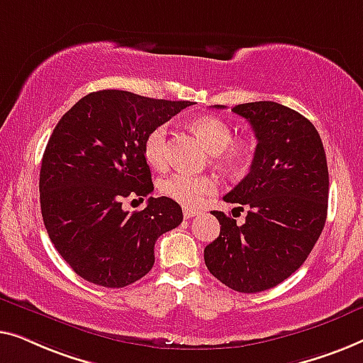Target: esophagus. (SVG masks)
<instances>
[{"label":"esophagus","instance_id":"esophagus-1","mask_svg":"<svg viewBox=\"0 0 363 363\" xmlns=\"http://www.w3.org/2000/svg\"><path fill=\"white\" fill-rule=\"evenodd\" d=\"M184 217L186 218H192V217H196V216H199V213H201V211H196V208H189V207H184Z\"/></svg>","mask_w":363,"mask_h":363}]
</instances>
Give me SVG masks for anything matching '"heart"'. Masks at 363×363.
Segmentation results:
<instances>
[{
	"label": "heart",
	"instance_id": "b5f03b06",
	"mask_svg": "<svg viewBox=\"0 0 363 363\" xmlns=\"http://www.w3.org/2000/svg\"><path fill=\"white\" fill-rule=\"evenodd\" d=\"M192 131L201 138L212 155H217L218 164L228 171H238L245 167L253 156V145L250 141H232V128L225 120L216 115L199 116L191 123ZM167 128L164 125L156 126L147 133L143 151L146 161L156 169L167 164ZM161 192L172 201L186 207H199L207 197L217 192V181L211 176H192L186 172H174L161 182Z\"/></svg>",
	"mask_w": 363,
	"mask_h": 363
}]
</instances>
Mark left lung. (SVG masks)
I'll return each instance as SVG.
<instances>
[{
  "mask_svg": "<svg viewBox=\"0 0 363 363\" xmlns=\"http://www.w3.org/2000/svg\"><path fill=\"white\" fill-rule=\"evenodd\" d=\"M232 111L252 125L258 145L250 172L223 201L247 206L248 213L237 225L212 212L220 235L203 250V259L228 288L259 293L289 278L318 242L328 217V161L318 130L298 111L277 101Z\"/></svg>",
  "mask_w": 363,
  "mask_h": 363,
  "instance_id": "8db88e82",
  "label": "left lung"
}]
</instances>
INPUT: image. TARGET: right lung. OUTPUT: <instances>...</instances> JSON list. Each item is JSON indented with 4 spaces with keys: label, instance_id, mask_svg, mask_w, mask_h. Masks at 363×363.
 <instances>
[{
    "label": "right lung",
    "instance_id": "right-lung-1",
    "mask_svg": "<svg viewBox=\"0 0 363 363\" xmlns=\"http://www.w3.org/2000/svg\"><path fill=\"white\" fill-rule=\"evenodd\" d=\"M192 101L100 90L80 99L50 135L40 164V212L50 242L86 281L125 288L151 272L155 243L182 222L169 197H150L140 212L123 208L155 191L143 145Z\"/></svg>",
    "mask_w": 363,
    "mask_h": 363
}]
</instances>
